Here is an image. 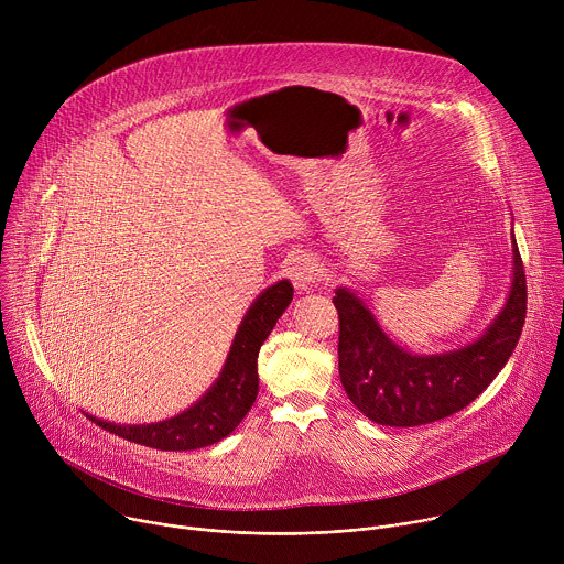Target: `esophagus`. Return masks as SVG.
Wrapping results in <instances>:
<instances>
[{
    "label": "esophagus",
    "instance_id": "1",
    "mask_svg": "<svg viewBox=\"0 0 564 564\" xmlns=\"http://www.w3.org/2000/svg\"><path fill=\"white\" fill-rule=\"evenodd\" d=\"M318 261L312 254H299L290 261L288 274L296 290H312V285L318 281Z\"/></svg>",
    "mask_w": 564,
    "mask_h": 564
}]
</instances>
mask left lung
I'll return each instance as SVG.
<instances>
[{"label": "left lung", "instance_id": "1", "mask_svg": "<svg viewBox=\"0 0 564 564\" xmlns=\"http://www.w3.org/2000/svg\"><path fill=\"white\" fill-rule=\"evenodd\" d=\"M513 276L507 301L477 339L455 350L415 355L394 344L366 301L337 288L339 377L348 399L381 426H422L444 420L485 390L505 368L522 335L527 316V279L516 236Z\"/></svg>", "mask_w": 564, "mask_h": 564}]
</instances>
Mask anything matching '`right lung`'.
<instances>
[{"mask_svg":"<svg viewBox=\"0 0 564 564\" xmlns=\"http://www.w3.org/2000/svg\"><path fill=\"white\" fill-rule=\"evenodd\" d=\"M292 296L294 288L283 279L254 299L234 335L220 375L187 411L153 424H113L94 415L89 420L118 437L160 451H194L220 442L243 422L257 401L259 350Z\"/></svg>","mask_w":564,"mask_h":564,"instance_id":"right-lung-1","label":"right lung"}]
</instances>
